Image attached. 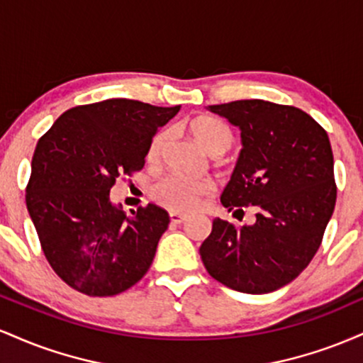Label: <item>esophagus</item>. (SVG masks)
Here are the masks:
<instances>
[{
    "mask_svg": "<svg viewBox=\"0 0 363 363\" xmlns=\"http://www.w3.org/2000/svg\"><path fill=\"white\" fill-rule=\"evenodd\" d=\"M186 220V216L184 215H181V213H170V222L172 223H182Z\"/></svg>",
    "mask_w": 363,
    "mask_h": 363,
    "instance_id": "obj_1",
    "label": "esophagus"
}]
</instances>
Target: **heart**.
Here are the masks:
<instances>
[{
	"label": "heart",
	"instance_id": "heart-1",
	"mask_svg": "<svg viewBox=\"0 0 363 363\" xmlns=\"http://www.w3.org/2000/svg\"><path fill=\"white\" fill-rule=\"evenodd\" d=\"M189 131L196 140V143L205 150L206 153H210V155L225 153L232 145V131L220 119L203 116V118L194 119L189 124ZM167 129H162V131H158L153 136L147 152V158L150 162L158 160V157L164 152L165 145H167ZM211 191H213V186L208 181H191V179L179 176H167L155 186L153 194L169 210L186 213V211L194 210L205 196L211 194Z\"/></svg>",
	"mask_w": 363,
	"mask_h": 363
}]
</instances>
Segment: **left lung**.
Masks as SVG:
<instances>
[{
  "label": "left lung",
  "mask_w": 363,
  "mask_h": 363,
  "mask_svg": "<svg viewBox=\"0 0 363 363\" xmlns=\"http://www.w3.org/2000/svg\"><path fill=\"white\" fill-rule=\"evenodd\" d=\"M240 131L239 158L220 201L256 222L215 218L199 247L206 272L242 294H269L301 274L318 252L336 203L328 133L309 114L268 101L208 106Z\"/></svg>",
  "instance_id": "8db88e82"
}]
</instances>
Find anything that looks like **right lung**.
Wrapping results in <instances>:
<instances>
[{
  "instance_id": "right-lung-1",
  "label": "right lung",
  "mask_w": 363,
  "mask_h": 363,
  "mask_svg": "<svg viewBox=\"0 0 363 363\" xmlns=\"http://www.w3.org/2000/svg\"><path fill=\"white\" fill-rule=\"evenodd\" d=\"M179 109L107 99L68 109L37 143L25 201L49 264L72 289L111 297L148 272L169 213L148 205L128 216L111 187L143 169L150 141Z\"/></svg>"
}]
</instances>
